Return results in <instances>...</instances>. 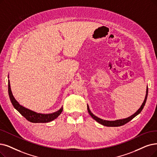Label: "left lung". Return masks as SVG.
<instances>
[{"mask_svg":"<svg viewBox=\"0 0 157 157\" xmlns=\"http://www.w3.org/2000/svg\"><path fill=\"white\" fill-rule=\"evenodd\" d=\"M147 94H148V87L147 86V88H146V96H145V98H144V100L143 103L142 104L140 108L138 109L135 113L132 115H131L130 117L126 118H123V119H118V120H115V121H106V120H104V119L100 118L97 116H95L94 115L93 113L91 111V110L90 109V107L88 104H87V111H88L89 114L91 115V117L95 120L97 122H98L99 124L103 125V126H108V127H118V126H123L125 124L128 123V122H129L130 121L132 120L133 118H135L136 115H139L140 113L142 111V110L143 109L144 105H145L146 100H147Z\"/></svg>","mask_w":157,"mask_h":157,"instance_id":"obj_1","label":"left lung"}]
</instances>
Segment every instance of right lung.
<instances>
[{"mask_svg": "<svg viewBox=\"0 0 157 157\" xmlns=\"http://www.w3.org/2000/svg\"><path fill=\"white\" fill-rule=\"evenodd\" d=\"M9 78V75H8ZM8 93L11 102L13 104V107L15 109H16L20 113L26 118L27 120L33 123H46L51 122L55 118H57L62 113V110H63V108H62L59 109L58 111H55L54 113H37L33 110H31L28 108H26L24 107L23 105H21L18 102L17 100L15 98V97L13 95L11 86H10V80H8Z\"/></svg>", "mask_w": 157, "mask_h": 157, "instance_id": "obj_1", "label": "right lung"}]
</instances>
